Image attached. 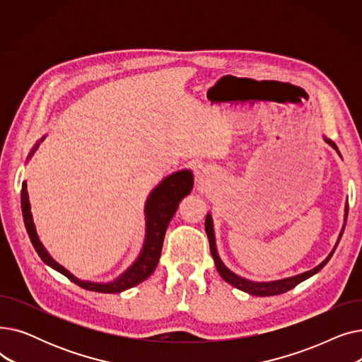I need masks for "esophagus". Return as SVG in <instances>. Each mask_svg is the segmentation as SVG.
<instances>
[{"mask_svg":"<svg viewBox=\"0 0 362 362\" xmlns=\"http://www.w3.org/2000/svg\"><path fill=\"white\" fill-rule=\"evenodd\" d=\"M197 183H198L199 186L208 185V183H210V176H208V173H205L204 170H199L198 173H197Z\"/></svg>","mask_w":362,"mask_h":362,"instance_id":"esophagus-1","label":"esophagus"}]
</instances>
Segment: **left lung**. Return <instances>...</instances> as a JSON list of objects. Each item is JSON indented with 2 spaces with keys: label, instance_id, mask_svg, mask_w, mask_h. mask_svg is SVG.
I'll use <instances>...</instances> for the list:
<instances>
[{
  "label": "left lung",
  "instance_id": "left-lung-1",
  "mask_svg": "<svg viewBox=\"0 0 362 362\" xmlns=\"http://www.w3.org/2000/svg\"><path fill=\"white\" fill-rule=\"evenodd\" d=\"M326 142H327L329 145H332V146L339 152V149H337V146H336L334 142H332V141H329V139H326ZM205 232H206L208 240H210V251H211V255H213V258H214V261H216V267H217L218 274H220L227 283H230L232 286H235V288H238V289H240V291H243V292H248V293H251V295H255V296H273V295H280V293H284V292H288V291L293 289L295 286H298V284H299L300 281H303L305 279L311 277L313 274L318 273L322 267H325V265L329 262V259L332 258L334 250L337 248V243H336V246H334V250L332 251V254H330L325 261H322L320 265H317L315 269H313V270H310V272H307V273H302V274H298V276H293V277H289V279L277 280V281L255 283V281H250V280H246V279H242V277L236 276L235 273H232V272H230L229 269H227L226 265L221 262V259L218 258L217 250H216V239H214V230H213V220H211V216H210V214H208L206 218H205ZM341 235H344V230H341L340 238H341ZM340 238H339V240H340Z\"/></svg>",
  "mask_w": 362,
  "mask_h": 362
}]
</instances>
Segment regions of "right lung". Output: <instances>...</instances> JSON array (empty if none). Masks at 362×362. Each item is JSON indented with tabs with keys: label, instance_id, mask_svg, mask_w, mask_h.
I'll list each match as a JSON object with an SVG mask.
<instances>
[{
	"label": "right lung",
	"instance_id": "add662e5",
	"mask_svg": "<svg viewBox=\"0 0 362 362\" xmlns=\"http://www.w3.org/2000/svg\"><path fill=\"white\" fill-rule=\"evenodd\" d=\"M194 186V176L191 171L183 170L177 171V173L165 177L156 189L152 191L146 201V208H145V214H146V236H145V245L144 250L136 259V262L132 265V267L123 273L116 281L107 283V284H98V283H90V281H81L71 276L64 267L59 262H55L49 254L45 251L42 243L37 239L36 230H35V224L32 220L30 214V204L28 198V191H26V182L22 183V214H23V221L26 226L28 235L30 238V242L33 245L35 251L37 255L41 257V259L48 264L49 267L54 270L60 272L64 274L70 281L76 283L78 286L92 291V292H98V293H119L126 289H130L133 286H136L141 281L146 280L152 273H154L161 250H163V242L165 236V230L168 227L170 220L173 218L177 206L180 201L191 194Z\"/></svg>",
	"mask_w": 362,
	"mask_h": 362
}]
</instances>
